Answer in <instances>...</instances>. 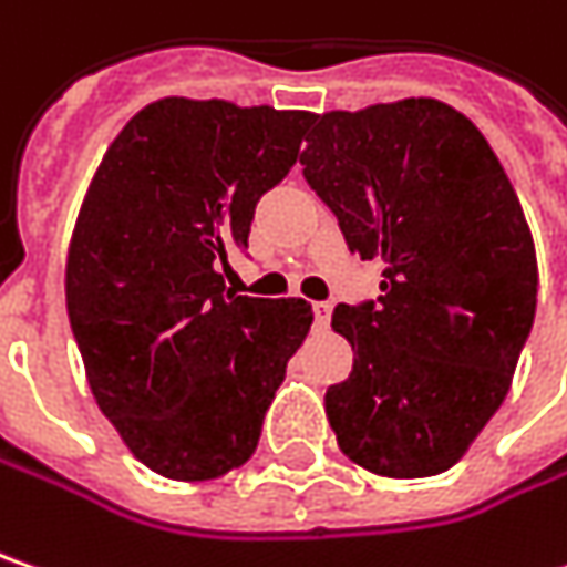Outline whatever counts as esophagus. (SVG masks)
Listing matches in <instances>:
<instances>
[{
    "label": "esophagus",
    "mask_w": 567,
    "mask_h": 567,
    "mask_svg": "<svg viewBox=\"0 0 567 567\" xmlns=\"http://www.w3.org/2000/svg\"><path fill=\"white\" fill-rule=\"evenodd\" d=\"M312 312H316V326L328 328V322H331V302H312Z\"/></svg>",
    "instance_id": "obj_1"
}]
</instances>
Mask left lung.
Returning a JSON list of instances; mask_svg holds the SVG:
<instances>
[{"mask_svg": "<svg viewBox=\"0 0 567 567\" xmlns=\"http://www.w3.org/2000/svg\"><path fill=\"white\" fill-rule=\"evenodd\" d=\"M302 175L380 297L338 306L354 370L328 385L341 453L389 478L440 475L501 409L536 316V248L482 130L437 99L316 114Z\"/></svg>", "mask_w": 567, "mask_h": 567, "instance_id": "left-lung-1", "label": "left lung"}]
</instances>
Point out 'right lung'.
Returning a JSON list of instances; mask_svg holds the SVG:
<instances>
[{
    "label": "right lung",
    "mask_w": 567,
    "mask_h": 567,
    "mask_svg": "<svg viewBox=\"0 0 567 567\" xmlns=\"http://www.w3.org/2000/svg\"><path fill=\"white\" fill-rule=\"evenodd\" d=\"M309 111L158 99L107 146L66 255L85 377L127 450L207 482L251 460L265 411L312 326L306 299L226 293L261 194L280 185Z\"/></svg>",
    "instance_id": "add662e5"
}]
</instances>
